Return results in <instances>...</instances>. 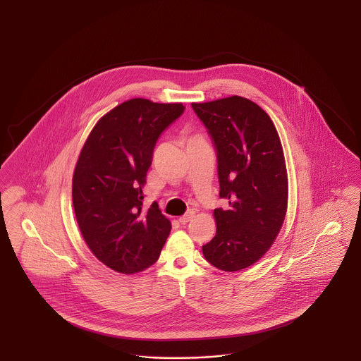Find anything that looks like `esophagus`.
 Masks as SVG:
<instances>
[{
	"label": "esophagus",
	"mask_w": 361,
	"mask_h": 361,
	"mask_svg": "<svg viewBox=\"0 0 361 361\" xmlns=\"http://www.w3.org/2000/svg\"><path fill=\"white\" fill-rule=\"evenodd\" d=\"M193 216H195V212H193V211H188L185 215L180 216L178 222H180L181 224H187L188 222H190L192 219H193Z\"/></svg>",
	"instance_id": "1"
}]
</instances>
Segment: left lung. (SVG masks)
<instances>
[{"instance_id":"8db88e82","label":"left lung","mask_w":361,"mask_h":361,"mask_svg":"<svg viewBox=\"0 0 361 361\" xmlns=\"http://www.w3.org/2000/svg\"><path fill=\"white\" fill-rule=\"evenodd\" d=\"M206 126L218 158L216 234L203 245L215 268L235 272L262 257L279 234L287 211L288 178L275 124L257 104L240 96L192 103Z\"/></svg>"}]
</instances>
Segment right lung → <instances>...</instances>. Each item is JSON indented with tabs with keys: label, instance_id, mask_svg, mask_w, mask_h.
Instances as JSON below:
<instances>
[{
	"label": "right lung",
	"instance_id": "add662e5",
	"mask_svg": "<svg viewBox=\"0 0 361 361\" xmlns=\"http://www.w3.org/2000/svg\"><path fill=\"white\" fill-rule=\"evenodd\" d=\"M183 104L133 99L104 115L86 139L73 176V206L92 253L111 269L137 274L159 257L171 222L143 185L155 143L178 119Z\"/></svg>",
	"mask_w": 361,
	"mask_h": 361
}]
</instances>
